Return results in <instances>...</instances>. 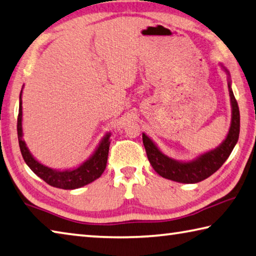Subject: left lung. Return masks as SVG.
<instances>
[{"label": "left lung", "instance_id": "obj_1", "mask_svg": "<svg viewBox=\"0 0 256 256\" xmlns=\"http://www.w3.org/2000/svg\"><path fill=\"white\" fill-rule=\"evenodd\" d=\"M222 70L226 72L228 82V90L232 108V118L230 130L226 138L220 146L212 150L202 153L194 158L192 160L180 161L172 159L162 152L159 146L148 138L146 133H142L143 144L146 148L148 159L152 168L158 174L166 179L176 181L181 184H196L210 176L220 168L222 164L233 151L240 136V110L238 102L235 100L234 92L232 90V80L228 69L222 62L220 64Z\"/></svg>", "mask_w": 256, "mask_h": 256}]
</instances>
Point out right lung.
<instances>
[{
  "label": "right lung",
  "mask_w": 256,
  "mask_h": 256,
  "mask_svg": "<svg viewBox=\"0 0 256 256\" xmlns=\"http://www.w3.org/2000/svg\"><path fill=\"white\" fill-rule=\"evenodd\" d=\"M24 86V85H23ZM22 90L18 98V146L28 166L48 184L60 189H77L84 187L92 181L98 179L104 172L108 164V150L110 144V132L105 133L103 138L100 141L92 156L82 164L70 169H54L48 166H44L32 156L29 148L26 146V141L23 140L22 128Z\"/></svg>",
  "instance_id": "obj_1"
}]
</instances>
